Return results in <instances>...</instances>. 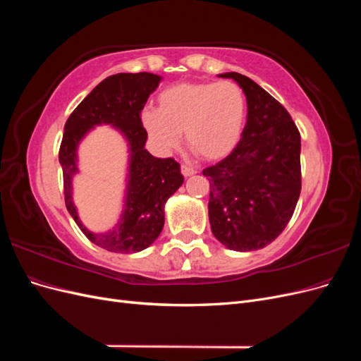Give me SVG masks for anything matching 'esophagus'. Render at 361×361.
Segmentation results:
<instances>
[{"mask_svg":"<svg viewBox=\"0 0 361 361\" xmlns=\"http://www.w3.org/2000/svg\"><path fill=\"white\" fill-rule=\"evenodd\" d=\"M180 171H182V174H183L185 178H188V176H192V174H195V170L192 167H190V166H185V164H182V166H180Z\"/></svg>","mask_w":361,"mask_h":361,"instance_id":"obj_1","label":"esophagus"}]
</instances>
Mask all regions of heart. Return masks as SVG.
Wrapping results in <instances>:
<instances>
[{"label": "heart", "mask_w": 361, "mask_h": 361, "mask_svg": "<svg viewBox=\"0 0 361 361\" xmlns=\"http://www.w3.org/2000/svg\"><path fill=\"white\" fill-rule=\"evenodd\" d=\"M245 114V94L232 81L179 82L158 96V110L141 111V123L159 149L176 147L185 130L195 155L216 161L239 143Z\"/></svg>", "instance_id": "b5f03b06"}]
</instances>
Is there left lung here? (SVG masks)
<instances>
[{"label":"left lung","mask_w":361,"mask_h":361,"mask_svg":"<svg viewBox=\"0 0 361 361\" xmlns=\"http://www.w3.org/2000/svg\"><path fill=\"white\" fill-rule=\"evenodd\" d=\"M235 80L247 97V123L233 152L203 170L209 179L214 236L236 251L264 248L285 231L301 192V135L290 114L248 76Z\"/></svg>","instance_id":"left-lung-1"}]
</instances>
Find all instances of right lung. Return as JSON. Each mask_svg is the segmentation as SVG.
<instances>
[{"mask_svg": "<svg viewBox=\"0 0 361 361\" xmlns=\"http://www.w3.org/2000/svg\"><path fill=\"white\" fill-rule=\"evenodd\" d=\"M159 81L161 76L149 72L108 76L84 97L64 125L59 159L66 207L93 244L113 253H137L154 243L164 227V204L183 183L179 162L173 158H155L145 149L147 133L140 116ZM102 123L113 124L128 140L130 180L121 221L110 233L92 234L80 224L73 206L71 178L78 171V143L93 126Z\"/></svg>", "mask_w": 361, "mask_h": 361, "instance_id": "obj_1", "label": "right lung"}]
</instances>
